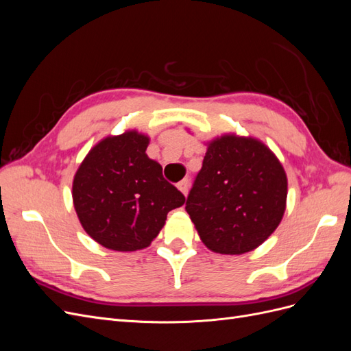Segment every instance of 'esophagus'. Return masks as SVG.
Segmentation results:
<instances>
[{
  "label": "esophagus",
  "mask_w": 351,
  "mask_h": 351,
  "mask_svg": "<svg viewBox=\"0 0 351 351\" xmlns=\"http://www.w3.org/2000/svg\"><path fill=\"white\" fill-rule=\"evenodd\" d=\"M177 187L180 189V192H182L184 196H187V193H189V187H190L189 180H187V178L182 180V182H180V183L177 184Z\"/></svg>",
  "instance_id": "esophagus-1"
}]
</instances>
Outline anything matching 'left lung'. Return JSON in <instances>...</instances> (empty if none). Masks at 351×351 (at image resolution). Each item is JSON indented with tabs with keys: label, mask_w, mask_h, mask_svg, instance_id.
Masks as SVG:
<instances>
[{
	"label": "left lung",
	"mask_w": 351,
	"mask_h": 351,
	"mask_svg": "<svg viewBox=\"0 0 351 351\" xmlns=\"http://www.w3.org/2000/svg\"><path fill=\"white\" fill-rule=\"evenodd\" d=\"M285 200L287 176L269 147L224 134L209 142L186 210L209 250L241 254L280 226Z\"/></svg>",
	"instance_id": "8db88e82"
}]
</instances>
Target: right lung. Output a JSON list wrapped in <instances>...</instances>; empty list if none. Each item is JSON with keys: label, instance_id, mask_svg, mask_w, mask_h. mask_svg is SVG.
Segmentation results:
<instances>
[{"label": "right lung", "instance_id": "1", "mask_svg": "<svg viewBox=\"0 0 351 351\" xmlns=\"http://www.w3.org/2000/svg\"><path fill=\"white\" fill-rule=\"evenodd\" d=\"M149 137L136 130L95 145L73 180V204L82 227L101 246L134 252L149 246L167 214L186 197L146 155Z\"/></svg>", "mask_w": 351, "mask_h": 351}]
</instances>
